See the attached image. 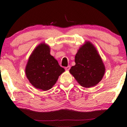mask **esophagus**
<instances>
[{
	"mask_svg": "<svg viewBox=\"0 0 127 127\" xmlns=\"http://www.w3.org/2000/svg\"><path fill=\"white\" fill-rule=\"evenodd\" d=\"M65 69L66 70H69L70 69V66H67V67H65Z\"/></svg>",
	"mask_w": 127,
	"mask_h": 127,
	"instance_id": "esophagus-1",
	"label": "esophagus"
}]
</instances>
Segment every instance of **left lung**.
Instances as JSON below:
<instances>
[{"label": "left lung", "instance_id": "left-lung-1", "mask_svg": "<svg viewBox=\"0 0 127 127\" xmlns=\"http://www.w3.org/2000/svg\"><path fill=\"white\" fill-rule=\"evenodd\" d=\"M76 65L70 69L77 81L85 88L95 86L102 80L105 66L95 47L88 42L82 46L75 56Z\"/></svg>", "mask_w": 127, "mask_h": 127}]
</instances>
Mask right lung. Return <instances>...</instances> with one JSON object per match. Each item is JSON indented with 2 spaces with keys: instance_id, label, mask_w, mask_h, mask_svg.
<instances>
[{
  "instance_id": "right-lung-1",
  "label": "right lung",
  "mask_w": 127,
  "mask_h": 127,
  "mask_svg": "<svg viewBox=\"0 0 127 127\" xmlns=\"http://www.w3.org/2000/svg\"><path fill=\"white\" fill-rule=\"evenodd\" d=\"M64 71L50 55L49 47L44 43L33 51L26 67V74L30 83L44 91L50 89Z\"/></svg>"
}]
</instances>
